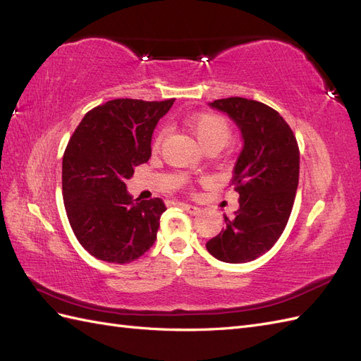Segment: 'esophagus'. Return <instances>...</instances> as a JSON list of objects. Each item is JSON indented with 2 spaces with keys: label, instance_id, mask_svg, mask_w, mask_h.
I'll use <instances>...</instances> for the list:
<instances>
[{
  "label": "esophagus",
  "instance_id": "esophagus-1",
  "mask_svg": "<svg viewBox=\"0 0 361 361\" xmlns=\"http://www.w3.org/2000/svg\"><path fill=\"white\" fill-rule=\"evenodd\" d=\"M180 206L191 215H197L200 212V207H197V206H192V204H188V203H180Z\"/></svg>",
  "mask_w": 361,
  "mask_h": 361
}]
</instances>
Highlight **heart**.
Listing matches in <instances>:
<instances>
[{
  "label": "heart",
  "instance_id": "heart-1",
  "mask_svg": "<svg viewBox=\"0 0 361 361\" xmlns=\"http://www.w3.org/2000/svg\"><path fill=\"white\" fill-rule=\"evenodd\" d=\"M185 125L188 126L191 133L197 137L199 143L207 147H220L223 149L232 138V128L228 125L227 120L218 114L211 113H199L192 114L185 118ZM164 135H166V129L158 130V134L154 138L152 147L155 150L159 149Z\"/></svg>",
  "mask_w": 361,
  "mask_h": 361
}]
</instances>
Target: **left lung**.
Wrapping results in <instances>:
<instances>
[{
	"mask_svg": "<svg viewBox=\"0 0 361 361\" xmlns=\"http://www.w3.org/2000/svg\"><path fill=\"white\" fill-rule=\"evenodd\" d=\"M209 106L233 120L244 147L231 183L239 209L232 218L224 215L226 228L206 248L218 260L244 264L267 253L285 231L298 188V143L285 118L265 104L236 96Z\"/></svg>",
	"mask_w": 361,
	"mask_h": 361,
	"instance_id": "obj_1",
	"label": "left lung"
}]
</instances>
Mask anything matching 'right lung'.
<instances>
[{
    "mask_svg": "<svg viewBox=\"0 0 361 361\" xmlns=\"http://www.w3.org/2000/svg\"><path fill=\"white\" fill-rule=\"evenodd\" d=\"M174 99H114L87 113L63 155V199L72 231L92 256L129 264L154 245L167 209L133 199L126 179L149 161L152 134Z\"/></svg>",
    "mask_w": 361,
    "mask_h": 361,
    "instance_id": "obj_1",
    "label": "right lung"
}]
</instances>
